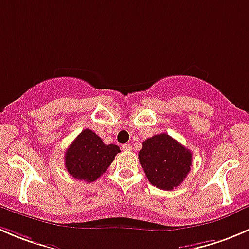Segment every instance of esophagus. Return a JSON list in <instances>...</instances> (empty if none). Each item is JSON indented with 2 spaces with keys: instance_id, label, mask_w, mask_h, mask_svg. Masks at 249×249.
Returning <instances> with one entry per match:
<instances>
[{
  "instance_id": "esophagus-1",
  "label": "esophagus",
  "mask_w": 249,
  "mask_h": 249,
  "mask_svg": "<svg viewBox=\"0 0 249 249\" xmlns=\"http://www.w3.org/2000/svg\"><path fill=\"white\" fill-rule=\"evenodd\" d=\"M122 148H123V151H131L132 146L130 143H126V144H123Z\"/></svg>"
}]
</instances>
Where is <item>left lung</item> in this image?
<instances>
[{"label": "left lung", "mask_w": 249, "mask_h": 249, "mask_svg": "<svg viewBox=\"0 0 249 249\" xmlns=\"http://www.w3.org/2000/svg\"><path fill=\"white\" fill-rule=\"evenodd\" d=\"M139 159L147 178L160 190L175 189L191 170L192 153L168 134H158L142 143Z\"/></svg>", "instance_id": "obj_1"}]
</instances>
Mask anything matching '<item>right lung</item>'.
<instances>
[{"label":"right lung","instance_id":"add662e5","mask_svg":"<svg viewBox=\"0 0 249 249\" xmlns=\"http://www.w3.org/2000/svg\"><path fill=\"white\" fill-rule=\"evenodd\" d=\"M119 152V147L103 143L92 130L85 129L66 151V168L76 180L93 182L107 170Z\"/></svg>","mask_w":249,"mask_h":249}]
</instances>
